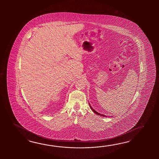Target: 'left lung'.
<instances>
[{
  "label": "left lung",
  "instance_id": "left-lung-1",
  "mask_svg": "<svg viewBox=\"0 0 159 159\" xmlns=\"http://www.w3.org/2000/svg\"><path fill=\"white\" fill-rule=\"evenodd\" d=\"M89 105H90V108H91V110H93V111L94 112H95L96 114H97V115H101V116H104V117H105V116H106V115H103V114H101L100 113H99V112H98L96 111L94 109H93V108L91 107V106H90V103H89Z\"/></svg>",
  "mask_w": 159,
  "mask_h": 159
}]
</instances>
